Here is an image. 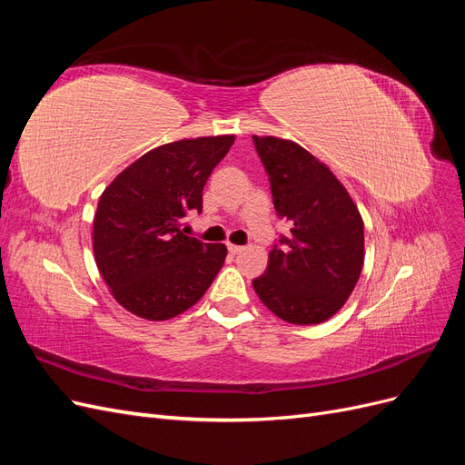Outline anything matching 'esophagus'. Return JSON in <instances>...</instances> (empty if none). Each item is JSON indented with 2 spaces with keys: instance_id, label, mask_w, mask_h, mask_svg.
<instances>
[{
  "instance_id": "1",
  "label": "esophagus",
  "mask_w": 465,
  "mask_h": 465,
  "mask_svg": "<svg viewBox=\"0 0 465 465\" xmlns=\"http://www.w3.org/2000/svg\"><path fill=\"white\" fill-rule=\"evenodd\" d=\"M227 248H229L231 254H241V252H242V246H238V244H227Z\"/></svg>"
}]
</instances>
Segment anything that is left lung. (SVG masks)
<instances>
[{
    "instance_id": "obj_1",
    "label": "left lung",
    "mask_w": 465,
    "mask_h": 465,
    "mask_svg": "<svg viewBox=\"0 0 465 465\" xmlns=\"http://www.w3.org/2000/svg\"><path fill=\"white\" fill-rule=\"evenodd\" d=\"M270 176L277 215L291 224L252 281L260 301L289 323L331 318L353 292L364 262V224L357 205L314 154L289 139L254 135Z\"/></svg>"
}]
</instances>
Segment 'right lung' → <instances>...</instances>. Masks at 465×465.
<instances>
[{"label": "right lung", "instance_id": "1", "mask_svg": "<svg viewBox=\"0 0 465 465\" xmlns=\"http://www.w3.org/2000/svg\"><path fill=\"white\" fill-rule=\"evenodd\" d=\"M234 135L180 139L145 153L98 200L93 250L110 292L132 314L168 320L188 311L213 283L224 244H205L182 229L188 211L202 213L209 174Z\"/></svg>", "mask_w": 465, "mask_h": 465}]
</instances>
